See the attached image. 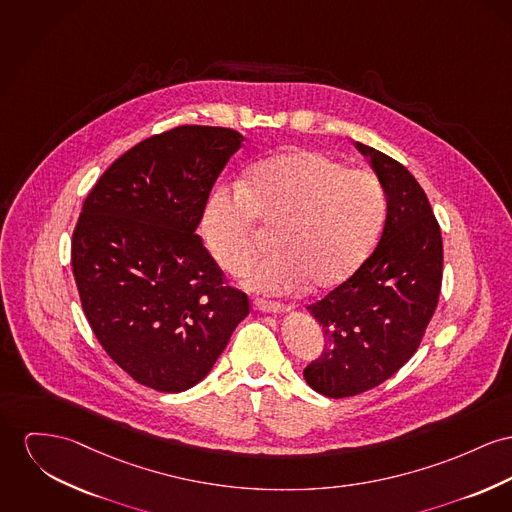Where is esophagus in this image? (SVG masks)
Returning a JSON list of instances; mask_svg holds the SVG:
<instances>
[{
	"label": "esophagus",
	"instance_id": "obj_1",
	"mask_svg": "<svg viewBox=\"0 0 512 512\" xmlns=\"http://www.w3.org/2000/svg\"><path fill=\"white\" fill-rule=\"evenodd\" d=\"M254 307L262 312H270V314H279V312H285L287 307L281 305V303H273V301H264V299H256L254 301Z\"/></svg>",
	"mask_w": 512,
	"mask_h": 512
}]
</instances>
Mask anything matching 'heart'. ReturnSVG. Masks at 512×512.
Wrapping results in <instances>:
<instances>
[{
	"instance_id": "1",
	"label": "heart",
	"mask_w": 512,
	"mask_h": 512,
	"mask_svg": "<svg viewBox=\"0 0 512 512\" xmlns=\"http://www.w3.org/2000/svg\"><path fill=\"white\" fill-rule=\"evenodd\" d=\"M382 217L384 190L375 174L297 149L256 163L240 184L213 190L202 235L215 262L235 273L254 254V219L277 225V252L248 268L242 283L281 295L349 279L371 254Z\"/></svg>"
}]
</instances>
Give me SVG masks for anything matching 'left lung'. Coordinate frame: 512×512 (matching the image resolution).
Wrapping results in <instances>:
<instances>
[{"instance_id": "1", "label": "left lung", "mask_w": 512, "mask_h": 512, "mask_svg": "<svg viewBox=\"0 0 512 512\" xmlns=\"http://www.w3.org/2000/svg\"><path fill=\"white\" fill-rule=\"evenodd\" d=\"M355 145L369 157L384 190L386 221L361 268L307 307L326 345L303 375L328 398L367 392L408 363L433 318L443 281L441 229L423 188L392 157Z\"/></svg>"}]
</instances>
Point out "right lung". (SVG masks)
Returning a JSON list of instances; mask_svg holds the SVG:
<instances>
[{"instance_id":"obj_1","label":"right lung","mask_w":512,"mask_h":512,"mask_svg":"<svg viewBox=\"0 0 512 512\" xmlns=\"http://www.w3.org/2000/svg\"><path fill=\"white\" fill-rule=\"evenodd\" d=\"M229 128L180 126L116 159L87 196L71 240L83 312L136 382H202L248 316L196 229L217 176L242 147Z\"/></svg>"}]
</instances>
